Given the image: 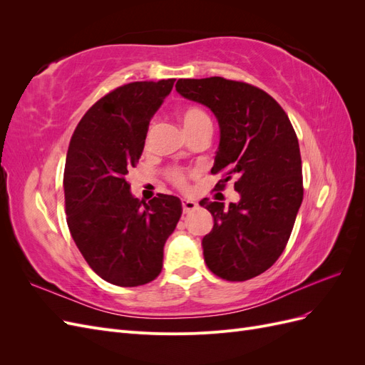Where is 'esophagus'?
Instances as JSON below:
<instances>
[{
  "instance_id": "esophagus-1",
  "label": "esophagus",
  "mask_w": 365,
  "mask_h": 365,
  "mask_svg": "<svg viewBox=\"0 0 365 365\" xmlns=\"http://www.w3.org/2000/svg\"><path fill=\"white\" fill-rule=\"evenodd\" d=\"M181 205H182L184 213L193 212V210L197 207V204L195 201H192V200H181Z\"/></svg>"
}]
</instances>
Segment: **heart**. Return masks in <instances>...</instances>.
Listing matches in <instances>:
<instances>
[{
    "mask_svg": "<svg viewBox=\"0 0 365 365\" xmlns=\"http://www.w3.org/2000/svg\"><path fill=\"white\" fill-rule=\"evenodd\" d=\"M180 118L182 121V126L187 130V134L192 135L196 130H200L202 128H212V120L207 115L204 109L197 108V106H185L180 111ZM152 128L149 129L148 140L150 137ZM169 178L178 185H184L185 182V176L180 169H172L169 170Z\"/></svg>",
    "mask_w": 365,
    "mask_h": 365,
    "instance_id": "b5f03b06",
    "label": "heart"
}]
</instances>
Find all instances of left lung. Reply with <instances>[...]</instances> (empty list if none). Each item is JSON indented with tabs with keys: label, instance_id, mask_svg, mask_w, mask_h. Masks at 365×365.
I'll return each instance as SVG.
<instances>
[{
	"label": "left lung",
	"instance_id": "8db88e82",
	"mask_svg": "<svg viewBox=\"0 0 365 365\" xmlns=\"http://www.w3.org/2000/svg\"><path fill=\"white\" fill-rule=\"evenodd\" d=\"M178 91L217 120L220 138L212 173L235 176L237 202H200L213 216L202 239L204 260L217 277L244 282L280 257L303 201L300 146L291 121L274 98L252 85L224 77L180 79Z\"/></svg>",
	"mask_w": 365,
	"mask_h": 365
}]
</instances>
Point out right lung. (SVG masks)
Returning a JSON list of instances; mask_svg holds the SVG:
<instances>
[{"instance_id": "right-lung-1", "label": "right lung", "mask_w": 365, "mask_h": 365, "mask_svg": "<svg viewBox=\"0 0 365 365\" xmlns=\"http://www.w3.org/2000/svg\"><path fill=\"white\" fill-rule=\"evenodd\" d=\"M173 83L132 82L102 97L77 125L65 161V212L74 244L97 275L123 288L158 277L164 244L182 213L180 197L158 193L146 204L126 181Z\"/></svg>"}]
</instances>
